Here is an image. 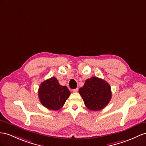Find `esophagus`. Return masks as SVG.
Instances as JSON below:
<instances>
[{"label": "esophagus", "instance_id": "1", "mask_svg": "<svg viewBox=\"0 0 146 146\" xmlns=\"http://www.w3.org/2000/svg\"><path fill=\"white\" fill-rule=\"evenodd\" d=\"M78 91V88H76V89H74L73 90V92H77Z\"/></svg>", "mask_w": 146, "mask_h": 146}]
</instances>
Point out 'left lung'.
Here are the masks:
<instances>
[{
	"label": "left lung",
	"instance_id": "8db88e82",
	"mask_svg": "<svg viewBox=\"0 0 146 146\" xmlns=\"http://www.w3.org/2000/svg\"><path fill=\"white\" fill-rule=\"evenodd\" d=\"M79 93L83 99L86 107L93 111L104 109L111 98L110 84L96 76L86 80L83 86L80 88Z\"/></svg>",
	"mask_w": 146,
	"mask_h": 146
}]
</instances>
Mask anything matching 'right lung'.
I'll use <instances>...</instances> for the list:
<instances>
[{"mask_svg": "<svg viewBox=\"0 0 146 146\" xmlns=\"http://www.w3.org/2000/svg\"><path fill=\"white\" fill-rule=\"evenodd\" d=\"M70 95L69 89L65 86L60 84L55 77L43 81L38 90L40 103L47 109L52 110L61 109Z\"/></svg>", "mask_w": 146, "mask_h": 146, "instance_id": "1", "label": "right lung"}]
</instances>
